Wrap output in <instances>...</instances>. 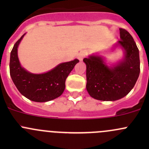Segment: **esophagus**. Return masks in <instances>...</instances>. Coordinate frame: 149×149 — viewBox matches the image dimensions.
Returning <instances> with one entry per match:
<instances>
[{
  "label": "esophagus",
  "instance_id": "34e87169",
  "mask_svg": "<svg viewBox=\"0 0 149 149\" xmlns=\"http://www.w3.org/2000/svg\"><path fill=\"white\" fill-rule=\"evenodd\" d=\"M86 55V52H85V51H81L79 53V55H78V58H79V61H81Z\"/></svg>",
  "mask_w": 149,
  "mask_h": 149
}]
</instances>
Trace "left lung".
Segmentation results:
<instances>
[{"label": "left lung", "mask_w": 149, "mask_h": 149, "mask_svg": "<svg viewBox=\"0 0 149 149\" xmlns=\"http://www.w3.org/2000/svg\"><path fill=\"white\" fill-rule=\"evenodd\" d=\"M120 40L116 46L124 50V58L108 66L102 57L91 55L83 60L86 65V89L94 99L115 101L125 97L138 80L140 73L139 50L130 33L120 29Z\"/></svg>", "instance_id": "1"}]
</instances>
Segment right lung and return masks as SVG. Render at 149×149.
Here are the masks:
<instances>
[{
  "instance_id": "1",
  "label": "right lung",
  "mask_w": 149,
  "mask_h": 149,
  "mask_svg": "<svg viewBox=\"0 0 149 149\" xmlns=\"http://www.w3.org/2000/svg\"><path fill=\"white\" fill-rule=\"evenodd\" d=\"M24 35L15 43L10 52V75L13 84L22 95L31 101L45 102L58 98L65 90L68 76L79 61L63 63L42 74L29 73L21 66L17 54L18 47Z\"/></svg>"
}]
</instances>
